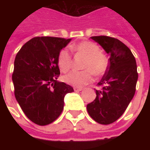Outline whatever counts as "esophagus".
<instances>
[{
	"label": "esophagus",
	"mask_w": 150,
	"mask_h": 150,
	"mask_svg": "<svg viewBox=\"0 0 150 150\" xmlns=\"http://www.w3.org/2000/svg\"><path fill=\"white\" fill-rule=\"evenodd\" d=\"M74 89L75 91H82V90H83V88H79V87H74Z\"/></svg>",
	"instance_id": "34e87169"
}]
</instances>
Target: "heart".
<instances>
[{
    "label": "heart",
    "mask_w": 150,
    "mask_h": 150,
    "mask_svg": "<svg viewBox=\"0 0 150 150\" xmlns=\"http://www.w3.org/2000/svg\"><path fill=\"white\" fill-rule=\"evenodd\" d=\"M71 49L77 55L86 58L83 71H71L64 75V81L76 87H83L93 82L94 74L98 76L104 75L108 68V59L100 52V49L96 43L91 41H83ZM72 57L67 49H63L58 55V65L62 72H67L72 65Z\"/></svg>",
    "instance_id": "b5f03b06"
}]
</instances>
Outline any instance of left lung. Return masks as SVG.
Returning a JSON list of instances; mask_svg holds the SVG:
<instances>
[{
  "mask_svg": "<svg viewBox=\"0 0 150 150\" xmlns=\"http://www.w3.org/2000/svg\"><path fill=\"white\" fill-rule=\"evenodd\" d=\"M110 55L109 65L101 80L102 88L87 104L88 114L102 125L114 122L124 113L133 98L138 79L134 56L126 45L107 36L91 37Z\"/></svg>",
  "mask_w": 150,
  "mask_h": 150,
  "instance_id": "obj_1",
  "label": "left lung"
}]
</instances>
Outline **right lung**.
<instances>
[{"mask_svg": "<svg viewBox=\"0 0 150 150\" xmlns=\"http://www.w3.org/2000/svg\"><path fill=\"white\" fill-rule=\"evenodd\" d=\"M71 39L36 37L22 46L16 56L12 79L16 100L30 121L46 125L64 109V98L74 88L58 82V55Z\"/></svg>", "mask_w": 150, "mask_h": 150, "instance_id": "obj_1", "label": "right lung"}]
</instances>
